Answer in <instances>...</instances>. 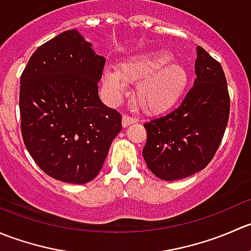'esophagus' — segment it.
Wrapping results in <instances>:
<instances>
[{
  "label": "esophagus",
  "instance_id": "obj_1",
  "mask_svg": "<svg viewBox=\"0 0 251 251\" xmlns=\"http://www.w3.org/2000/svg\"><path fill=\"white\" fill-rule=\"evenodd\" d=\"M136 123V119L132 118V116H128V115H124L123 116V126L126 127V126L131 125V124Z\"/></svg>",
  "mask_w": 251,
  "mask_h": 251
}]
</instances>
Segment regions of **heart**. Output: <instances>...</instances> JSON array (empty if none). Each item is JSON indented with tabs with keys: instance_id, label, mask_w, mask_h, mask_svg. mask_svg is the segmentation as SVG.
Segmentation results:
<instances>
[{
	"instance_id": "b5f03b06",
	"label": "heart",
	"mask_w": 251,
	"mask_h": 251,
	"mask_svg": "<svg viewBox=\"0 0 251 251\" xmlns=\"http://www.w3.org/2000/svg\"><path fill=\"white\" fill-rule=\"evenodd\" d=\"M173 60V54L165 50L135 55L119 64L118 72L105 69L103 83L110 96L119 97L125 82H138L135 90L138 107L148 114L164 113L181 100L189 83L187 68Z\"/></svg>"
}]
</instances>
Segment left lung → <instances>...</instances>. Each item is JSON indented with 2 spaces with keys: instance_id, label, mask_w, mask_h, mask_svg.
I'll use <instances>...</instances> for the list:
<instances>
[{
  "instance_id": "8db88e82",
  "label": "left lung",
  "mask_w": 251,
  "mask_h": 251,
  "mask_svg": "<svg viewBox=\"0 0 251 251\" xmlns=\"http://www.w3.org/2000/svg\"><path fill=\"white\" fill-rule=\"evenodd\" d=\"M194 85L181 104L144 124L143 158L156 177L186 178L206 168L219 149L229 116L224 69L203 47H197Z\"/></svg>"
}]
</instances>
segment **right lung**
<instances>
[{
    "mask_svg": "<svg viewBox=\"0 0 251 251\" xmlns=\"http://www.w3.org/2000/svg\"><path fill=\"white\" fill-rule=\"evenodd\" d=\"M75 29L41 45L20 76V128L25 147L48 176L82 184L102 169L123 128L103 104L98 81L105 58Z\"/></svg>",
    "mask_w": 251,
    "mask_h": 251,
    "instance_id": "1",
    "label": "right lung"
}]
</instances>
